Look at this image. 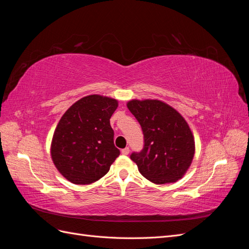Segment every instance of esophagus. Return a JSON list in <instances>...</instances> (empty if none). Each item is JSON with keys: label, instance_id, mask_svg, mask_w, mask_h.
<instances>
[{"label": "esophagus", "instance_id": "esophagus-1", "mask_svg": "<svg viewBox=\"0 0 249 249\" xmlns=\"http://www.w3.org/2000/svg\"><path fill=\"white\" fill-rule=\"evenodd\" d=\"M129 153H130V148L129 147H125V148L122 149V154L123 155H129Z\"/></svg>", "mask_w": 249, "mask_h": 249}]
</instances>
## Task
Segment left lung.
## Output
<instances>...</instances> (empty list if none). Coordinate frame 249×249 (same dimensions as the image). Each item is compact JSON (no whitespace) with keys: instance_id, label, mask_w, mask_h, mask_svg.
<instances>
[{"instance_id":"left-lung-1","label":"left lung","mask_w":249,"mask_h":249,"mask_svg":"<svg viewBox=\"0 0 249 249\" xmlns=\"http://www.w3.org/2000/svg\"><path fill=\"white\" fill-rule=\"evenodd\" d=\"M127 108L143 133V148L130 156L141 175L155 184L179 179L189 168L195 150L186 120L177 110L157 100H133Z\"/></svg>"}]
</instances>
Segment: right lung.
I'll use <instances>...</instances> for the list:
<instances>
[{"label":"right lung","mask_w":249,"mask_h":249,"mask_svg":"<svg viewBox=\"0 0 249 249\" xmlns=\"http://www.w3.org/2000/svg\"><path fill=\"white\" fill-rule=\"evenodd\" d=\"M116 100L97 94L83 97L60 119L52 141V159L61 175L77 185L96 182L119 156L110 118Z\"/></svg>","instance_id":"obj_1"}]
</instances>
